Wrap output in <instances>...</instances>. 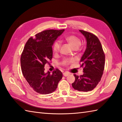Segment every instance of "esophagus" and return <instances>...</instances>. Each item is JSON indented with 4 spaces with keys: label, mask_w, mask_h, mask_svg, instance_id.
I'll use <instances>...</instances> for the list:
<instances>
[{
    "label": "esophagus",
    "mask_w": 122,
    "mask_h": 122,
    "mask_svg": "<svg viewBox=\"0 0 122 122\" xmlns=\"http://www.w3.org/2000/svg\"><path fill=\"white\" fill-rule=\"evenodd\" d=\"M69 75H70V73H68L67 72L63 73V75L64 76H68Z\"/></svg>",
    "instance_id": "obj_1"
}]
</instances>
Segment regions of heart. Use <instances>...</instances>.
I'll return each mask as SVG.
<instances>
[{"mask_svg": "<svg viewBox=\"0 0 122 122\" xmlns=\"http://www.w3.org/2000/svg\"><path fill=\"white\" fill-rule=\"evenodd\" d=\"M65 39L66 42H67L69 45L72 47L73 49H77L80 47L81 44V41L80 39L77 37V36L74 35H70L66 36ZM61 48V43L58 41H56L54 43L53 45V51L55 53L58 52ZM73 61V59H66L63 61V64L64 65H66L69 63H72Z\"/></svg>", "mask_w": 122, "mask_h": 122, "instance_id": "obj_1", "label": "heart"}]
</instances>
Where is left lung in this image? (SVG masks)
I'll use <instances>...</instances> for the list:
<instances>
[{"instance_id": "8db88e82", "label": "left lung", "mask_w": 122, "mask_h": 122, "mask_svg": "<svg viewBox=\"0 0 122 122\" xmlns=\"http://www.w3.org/2000/svg\"><path fill=\"white\" fill-rule=\"evenodd\" d=\"M86 38V47L80 62L83 67V74H74L75 81L73 88L79 91H91L100 81L104 70L105 56L99 40L95 35L88 32L79 30Z\"/></svg>"}]
</instances>
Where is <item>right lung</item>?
Here are the masks:
<instances>
[{"label": "right lung", "instance_id": "right-lung-1", "mask_svg": "<svg viewBox=\"0 0 122 122\" xmlns=\"http://www.w3.org/2000/svg\"><path fill=\"white\" fill-rule=\"evenodd\" d=\"M64 30H49L30 38L25 45L20 57L23 75L34 91L42 95L56 90L63 74L58 69L50 74L45 72V65L52 57V47Z\"/></svg>", "mask_w": 122, "mask_h": 122}]
</instances>
